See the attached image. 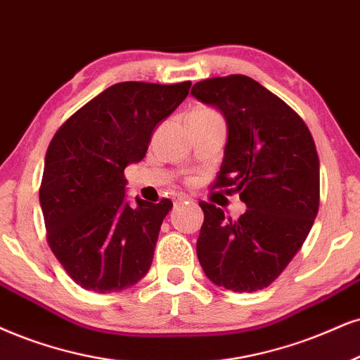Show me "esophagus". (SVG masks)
Returning <instances> with one entry per match:
<instances>
[{
	"instance_id": "esophagus-1",
	"label": "esophagus",
	"mask_w": 360,
	"mask_h": 360,
	"mask_svg": "<svg viewBox=\"0 0 360 360\" xmlns=\"http://www.w3.org/2000/svg\"><path fill=\"white\" fill-rule=\"evenodd\" d=\"M188 200H192V198H190L188 195L180 193V195H176V198H175V205H180V203H187Z\"/></svg>"
}]
</instances>
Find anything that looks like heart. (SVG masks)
Returning <instances> with one entry per match:
<instances>
[{
	"label": "heart",
	"instance_id": "obj_1",
	"mask_svg": "<svg viewBox=\"0 0 360 360\" xmlns=\"http://www.w3.org/2000/svg\"><path fill=\"white\" fill-rule=\"evenodd\" d=\"M198 110H208V112H210V108H205V106H202V108H198Z\"/></svg>",
	"mask_w": 360,
	"mask_h": 360
}]
</instances>
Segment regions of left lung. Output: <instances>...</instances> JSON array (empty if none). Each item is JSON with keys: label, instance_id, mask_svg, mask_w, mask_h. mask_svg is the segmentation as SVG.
<instances>
[{"label": "left lung", "instance_id": "1", "mask_svg": "<svg viewBox=\"0 0 360 360\" xmlns=\"http://www.w3.org/2000/svg\"><path fill=\"white\" fill-rule=\"evenodd\" d=\"M192 95L227 120L224 162L212 188L240 193L245 214L232 219L198 202L197 255L215 285L233 292L269 287L312 229L321 200L319 155L307 125L285 101L245 75L207 78Z\"/></svg>", "mask_w": 360, "mask_h": 360}]
</instances>
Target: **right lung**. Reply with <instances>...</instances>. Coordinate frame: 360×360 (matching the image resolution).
<instances>
[{
	"label": "right lung",
	"mask_w": 360,
	"mask_h": 360,
	"mask_svg": "<svg viewBox=\"0 0 360 360\" xmlns=\"http://www.w3.org/2000/svg\"><path fill=\"white\" fill-rule=\"evenodd\" d=\"M192 82L117 83L58 128L39 187L46 240L66 274L106 294L148 272L173 203L125 202V167L145 157L155 127L187 98Z\"/></svg>",
	"instance_id": "right-lung-1"
}]
</instances>
